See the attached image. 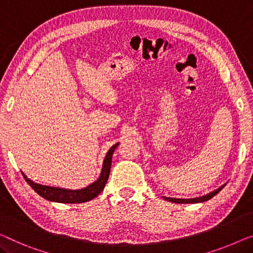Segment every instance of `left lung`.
<instances>
[{"instance_id": "1", "label": "left lung", "mask_w": 253, "mask_h": 253, "mask_svg": "<svg viewBox=\"0 0 253 253\" xmlns=\"http://www.w3.org/2000/svg\"><path fill=\"white\" fill-rule=\"evenodd\" d=\"M226 184L224 185H221L220 187L216 188V190L210 192V193L203 195V197H199V198H192V199H176V198H167V197H164V199L166 201H169V202H174V203H200V202H205V201H208L211 198H213L214 195L217 193H219L221 191V188H223Z\"/></svg>"}]
</instances>
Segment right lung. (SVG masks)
I'll use <instances>...</instances> for the list:
<instances>
[{
    "mask_svg": "<svg viewBox=\"0 0 253 253\" xmlns=\"http://www.w3.org/2000/svg\"><path fill=\"white\" fill-rule=\"evenodd\" d=\"M119 143H116L112 145L110 150L105 154L102 169H101V174L95 182L89 184L88 186L84 188H79V190H68V188H61V187H53V186H46L42 185V184H37L33 182L32 179L27 178L24 172L26 182H27L30 187L36 192L37 194L44 198L47 201L52 202H59V203H83L87 202L97 197L107 184V180L109 178V174H110L111 169V161H112V154H114L117 146Z\"/></svg>",
    "mask_w": 253,
    "mask_h": 253,
    "instance_id": "right-lung-1",
    "label": "right lung"
}]
</instances>
